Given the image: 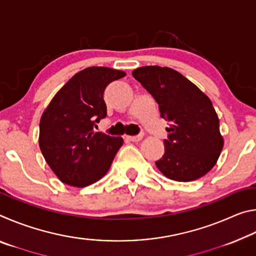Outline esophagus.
Segmentation results:
<instances>
[{
    "label": "esophagus",
    "mask_w": 256,
    "mask_h": 256,
    "mask_svg": "<svg viewBox=\"0 0 256 256\" xmlns=\"http://www.w3.org/2000/svg\"><path fill=\"white\" fill-rule=\"evenodd\" d=\"M142 138H144V133L138 134V136H128V140H130V141H132V142H138L140 140H142Z\"/></svg>",
    "instance_id": "1"
}]
</instances>
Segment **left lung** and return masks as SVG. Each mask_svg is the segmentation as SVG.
Returning <instances> with one entry per match:
<instances>
[{
  "instance_id": "left-lung-1",
  "label": "left lung",
  "mask_w": 256,
  "mask_h": 256,
  "mask_svg": "<svg viewBox=\"0 0 256 256\" xmlns=\"http://www.w3.org/2000/svg\"><path fill=\"white\" fill-rule=\"evenodd\" d=\"M159 105L168 122L164 154L156 166L168 178L190 182L206 175L224 146L219 118L206 94L170 68L142 66L132 72Z\"/></svg>"
}]
</instances>
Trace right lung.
I'll use <instances>...</instances> for the list:
<instances>
[{
	"instance_id": "right-lung-1",
	"label": "right lung",
	"mask_w": 256,
	"mask_h": 256,
	"mask_svg": "<svg viewBox=\"0 0 256 256\" xmlns=\"http://www.w3.org/2000/svg\"><path fill=\"white\" fill-rule=\"evenodd\" d=\"M124 76L110 68H86L60 88L42 112L40 148L63 183L84 188L110 170L123 138L94 132V128L107 116L105 88Z\"/></svg>"
}]
</instances>
